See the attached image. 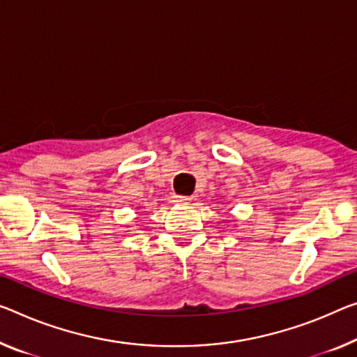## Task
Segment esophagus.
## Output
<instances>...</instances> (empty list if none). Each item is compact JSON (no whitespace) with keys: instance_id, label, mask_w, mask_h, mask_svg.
<instances>
[{"instance_id":"1","label":"esophagus","mask_w":357,"mask_h":357,"mask_svg":"<svg viewBox=\"0 0 357 357\" xmlns=\"http://www.w3.org/2000/svg\"><path fill=\"white\" fill-rule=\"evenodd\" d=\"M191 197L188 196H175L174 197V202H177V204H186V202H190Z\"/></svg>"}]
</instances>
